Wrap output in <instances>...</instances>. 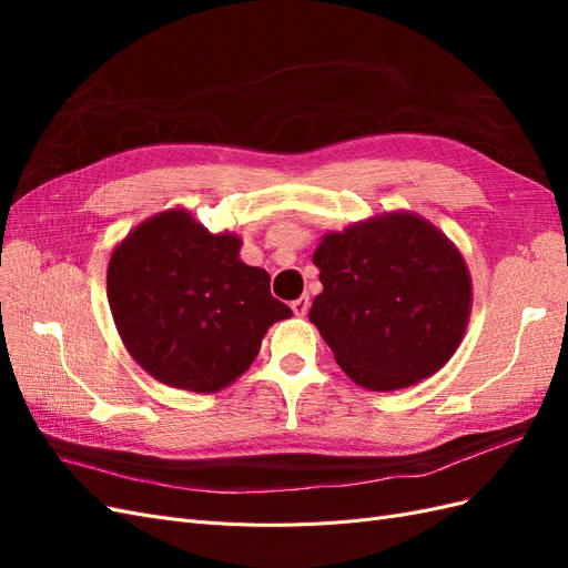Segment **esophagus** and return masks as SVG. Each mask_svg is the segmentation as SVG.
<instances>
[{
  "instance_id": "34e87169",
  "label": "esophagus",
  "mask_w": 568,
  "mask_h": 568,
  "mask_svg": "<svg viewBox=\"0 0 568 568\" xmlns=\"http://www.w3.org/2000/svg\"><path fill=\"white\" fill-rule=\"evenodd\" d=\"M307 307H311V298H307V296H301V298H296L294 303H291V311H294L296 317H305Z\"/></svg>"
}]
</instances>
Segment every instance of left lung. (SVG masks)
Returning a JSON list of instances; mask_svg holds the SVG:
<instances>
[{
    "label": "left lung",
    "instance_id": "1",
    "mask_svg": "<svg viewBox=\"0 0 568 568\" xmlns=\"http://www.w3.org/2000/svg\"><path fill=\"white\" fill-rule=\"evenodd\" d=\"M313 263L324 288L311 322L357 386L407 388L457 351L471 313V277L428 220L398 211L329 232Z\"/></svg>",
    "mask_w": 568,
    "mask_h": 568
}]
</instances>
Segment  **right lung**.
Here are the masks:
<instances>
[{
    "label": "right lung",
    "instance_id": "1",
    "mask_svg": "<svg viewBox=\"0 0 568 568\" xmlns=\"http://www.w3.org/2000/svg\"><path fill=\"white\" fill-rule=\"evenodd\" d=\"M242 239L211 234L182 209L134 227L111 255L106 294L128 353L165 386L215 393L242 376L291 307L270 274L239 257Z\"/></svg>",
    "mask_w": 568,
    "mask_h": 568
}]
</instances>
